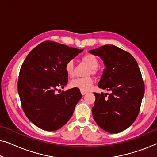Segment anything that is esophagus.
Listing matches in <instances>:
<instances>
[{
	"label": "esophagus",
	"instance_id": "34e87169",
	"mask_svg": "<svg viewBox=\"0 0 157 157\" xmlns=\"http://www.w3.org/2000/svg\"><path fill=\"white\" fill-rule=\"evenodd\" d=\"M81 94H82V95H85V94L87 93V91H82V90H81Z\"/></svg>",
	"mask_w": 157,
	"mask_h": 157
}]
</instances>
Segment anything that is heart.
Instances as JSON below:
<instances>
[{"label":"heart","instance_id":"b5f03b06","mask_svg":"<svg viewBox=\"0 0 157 157\" xmlns=\"http://www.w3.org/2000/svg\"><path fill=\"white\" fill-rule=\"evenodd\" d=\"M83 61L86 62L90 68H92V73H95V68L98 66V60L95 56L92 54H86L83 56ZM65 71L68 76L72 77L74 74V63L73 60H69L65 64ZM94 80L91 76L78 77L71 81L70 85L73 88L80 89L81 91H88L93 86Z\"/></svg>","mask_w":157,"mask_h":157}]
</instances>
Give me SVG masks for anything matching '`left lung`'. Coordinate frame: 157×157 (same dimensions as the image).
<instances>
[{"mask_svg": "<svg viewBox=\"0 0 157 157\" xmlns=\"http://www.w3.org/2000/svg\"><path fill=\"white\" fill-rule=\"evenodd\" d=\"M89 53L99 56L106 66L98 86L111 92L107 99L106 94L94 93V119L107 132H121L136 120L144 94L138 63L129 53L113 45H105Z\"/></svg>", "mask_w": 157, "mask_h": 157, "instance_id": "8db88e82", "label": "left lung"}]
</instances>
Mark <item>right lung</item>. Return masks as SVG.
I'll list each match as a JSON object with an SVG mask.
<instances>
[{"mask_svg": "<svg viewBox=\"0 0 157 157\" xmlns=\"http://www.w3.org/2000/svg\"><path fill=\"white\" fill-rule=\"evenodd\" d=\"M83 50L46 40L29 53L21 66L18 91L30 121L45 131H56L68 121L81 98L76 88L56 94L68 83L65 64ZM61 92V91H60Z\"/></svg>", "mask_w": 157, "mask_h": 157, "instance_id": "add662e5", "label": "right lung"}]
</instances>
